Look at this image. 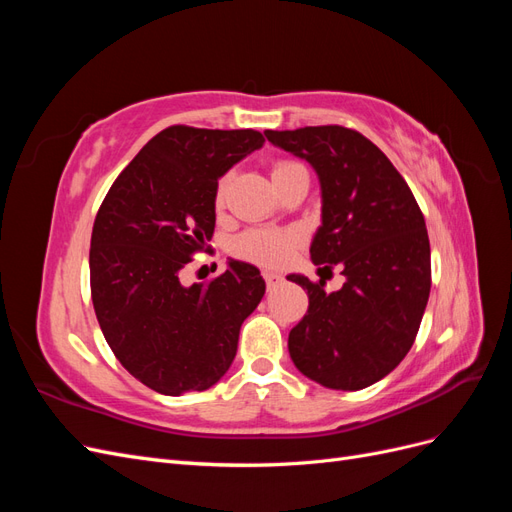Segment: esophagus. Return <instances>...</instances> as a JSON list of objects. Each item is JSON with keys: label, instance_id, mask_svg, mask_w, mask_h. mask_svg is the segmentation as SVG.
<instances>
[{"label": "esophagus", "instance_id": "1", "mask_svg": "<svg viewBox=\"0 0 512 512\" xmlns=\"http://www.w3.org/2000/svg\"><path fill=\"white\" fill-rule=\"evenodd\" d=\"M262 277H265V282H267L269 288H273V286H277V284L282 282V275L275 273V271H265V273H262Z\"/></svg>", "mask_w": 512, "mask_h": 512}]
</instances>
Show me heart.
Segmentation results:
<instances>
[{
  "instance_id": "obj_1",
  "label": "heart",
  "mask_w": 512,
  "mask_h": 512,
  "mask_svg": "<svg viewBox=\"0 0 512 512\" xmlns=\"http://www.w3.org/2000/svg\"><path fill=\"white\" fill-rule=\"evenodd\" d=\"M292 166L297 164L277 162L273 166V175L282 173V170ZM224 190H226V181H220L218 194H215V200H218V203H222ZM297 241H299L297 230H247L235 239L232 247H235V252L241 258L258 262V265H280V262H284L290 256Z\"/></svg>"
}]
</instances>
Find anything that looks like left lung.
Returning <instances> with one entry per match:
<instances>
[{"label":"left lung","mask_w":512,"mask_h":512,"mask_svg":"<svg viewBox=\"0 0 512 512\" xmlns=\"http://www.w3.org/2000/svg\"><path fill=\"white\" fill-rule=\"evenodd\" d=\"M265 136L316 170L322 224L309 256L329 271L342 265L346 277L327 292L324 280L288 275L309 297L288 335L290 359L327 389H365L404 361L421 327L431 288L425 218L404 177L363 134L307 126Z\"/></svg>","instance_id":"left-lung-1"}]
</instances>
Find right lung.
Segmentation results:
<instances>
[{
  "label": "right lung",
  "mask_w": 512,
  "mask_h": 512,
  "mask_svg": "<svg viewBox=\"0 0 512 512\" xmlns=\"http://www.w3.org/2000/svg\"><path fill=\"white\" fill-rule=\"evenodd\" d=\"M262 143L256 130L166 128L121 170L96 215L89 273L100 329L119 363L156 393L218 382L265 294L260 271L241 260L209 284L179 277L211 241L218 179Z\"/></svg>",
  "instance_id": "1"
}]
</instances>
